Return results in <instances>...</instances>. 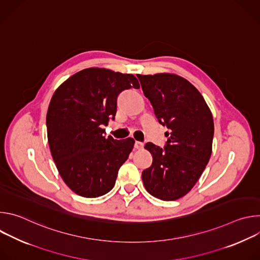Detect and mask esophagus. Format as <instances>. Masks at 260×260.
<instances>
[{"mask_svg": "<svg viewBox=\"0 0 260 260\" xmlns=\"http://www.w3.org/2000/svg\"><path fill=\"white\" fill-rule=\"evenodd\" d=\"M143 147H144L143 143H141V142H138V141L135 143V148H136V149H138V150H141Z\"/></svg>", "mask_w": 260, "mask_h": 260, "instance_id": "esophagus-1", "label": "esophagus"}]
</instances>
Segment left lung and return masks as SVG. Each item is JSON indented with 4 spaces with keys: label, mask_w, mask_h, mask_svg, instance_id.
<instances>
[{
    "label": "left lung",
    "mask_w": 260,
    "mask_h": 260,
    "mask_svg": "<svg viewBox=\"0 0 260 260\" xmlns=\"http://www.w3.org/2000/svg\"><path fill=\"white\" fill-rule=\"evenodd\" d=\"M144 94L160 124L170 133L165 149L147 143L152 165L142 173L146 190L162 201L186 196L202 176L212 153L214 121L201 92L186 79L171 73L140 75Z\"/></svg>",
    "instance_id": "1"
}]
</instances>
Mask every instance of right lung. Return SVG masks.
I'll return each instance as SVG.
<instances>
[{"label":"right lung","mask_w":260,"mask_h":260,"mask_svg":"<svg viewBox=\"0 0 260 260\" xmlns=\"http://www.w3.org/2000/svg\"><path fill=\"white\" fill-rule=\"evenodd\" d=\"M132 87H140L132 74L88 68L62 82L51 98L46 115L50 152L67 186L80 197L108 193L133 150L134 139L105 138L102 128L114 119L119 93Z\"/></svg>","instance_id":"right-lung-1"}]
</instances>
